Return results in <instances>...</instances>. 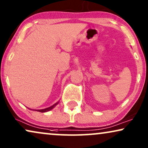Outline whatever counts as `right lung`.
I'll return each mask as SVG.
<instances>
[{"label": "right lung", "mask_w": 148, "mask_h": 148, "mask_svg": "<svg viewBox=\"0 0 148 148\" xmlns=\"http://www.w3.org/2000/svg\"><path fill=\"white\" fill-rule=\"evenodd\" d=\"M58 103H59V101L57 102L56 103H55L54 105L50 106V107H49V108H45V109H42V110H37V111L40 112H49V111H50L51 110H52L53 108H54L55 106H56V105H58Z\"/></svg>", "instance_id": "1"}]
</instances>
